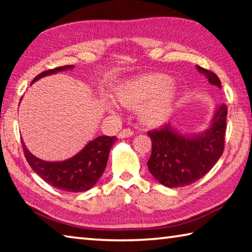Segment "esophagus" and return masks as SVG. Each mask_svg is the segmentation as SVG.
<instances>
[{
  "instance_id": "obj_1",
  "label": "esophagus",
  "mask_w": 252,
  "mask_h": 252,
  "mask_svg": "<svg viewBox=\"0 0 252 252\" xmlns=\"http://www.w3.org/2000/svg\"><path fill=\"white\" fill-rule=\"evenodd\" d=\"M132 135H133V131H132L130 127H126V129L120 131V133H119V138L126 139V138H130Z\"/></svg>"
}]
</instances>
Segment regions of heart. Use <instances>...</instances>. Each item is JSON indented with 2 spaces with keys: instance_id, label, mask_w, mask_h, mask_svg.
<instances>
[{
  "instance_id": "b5f03b06",
  "label": "heart",
  "mask_w": 252,
  "mask_h": 252,
  "mask_svg": "<svg viewBox=\"0 0 252 252\" xmlns=\"http://www.w3.org/2000/svg\"><path fill=\"white\" fill-rule=\"evenodd\" d=\"M119 103L139 108V118L149 126H157L167 121L176 99V89L168 76L162 74L142 75L119 89L116 93ZM114 110L113 106H109Z\"/></svg>"
}]
</instances>
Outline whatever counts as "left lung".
Returning <instances> with one entry per match:
<instances>
[{"label": "left lung", "instance_id": "8db88e82", "mask_svg": "<svg viewBox=\"0 0 252 252\" xmlns=\"http://www.w3.org/2000/svg\"><path fill=\"white\" fill-rule=\"evenodd\" d=\"M197 67L209 82L221 89L218 75L201 66ZM227 114V105L220 104L211 126L200 135L183 136L170 125L149 131L152 151L148 168L152 176L169 188L189 186L206 176L222 156Z\"/></svg>", "mask_w": 252, "mask_h": 252}]
</instances>
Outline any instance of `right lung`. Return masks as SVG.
<instances>
[{"label":"right lung","instance_id":"1","mask_svg":"<svg viewBox=\"0 0 252 252\" xmlns=\"http://www.w3.org/2000/svg\"><path fill=\"white\" fill-rule=\"evenodd\" d=\"M72 67L73 65H64L43 71L34 78L32 83L45 75ZM116 141L117 136H97L78 155L61 162H48L34 157L24 146L23 141L22 148L30 167L45 182L67 192H82L91 189L102 176L108 162L110 149Z\"/></svg>","mask_w":252,"mask_h":252}]
</instances>
